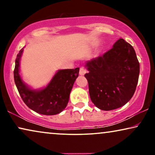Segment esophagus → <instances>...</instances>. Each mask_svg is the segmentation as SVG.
I'll use <instances>...</instances> for the list:
<instances>
[{
	"mask_svg": "<svg viewBox=\"0 0 155 155\" xmlns=\"http://www.w3.org/2000/svg\"><path fill=\"white\" fill-rule=\"evenodd\" d=\"M86 73H87V69L85 68H84V67H80V72H79L80 75H84Z\"/></svg>",
	"mask_w": 155,
	"mask_h": 155,
	"instance_id": "esophagus-1",
	"label": "esophagus"
}]
</instances>
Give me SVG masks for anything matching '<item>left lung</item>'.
I'll return each instance as SVG.
<instances>
[{
	"mask_svg": "<svg viewBox=\"0 0 155 155\" xmlns=\"http://www.w3.org/2000/svg\"><path fill=\"white\" fill-rule=\"evenodd\" d=\"M85 66L90 99L97 108L116 109L132 98L138 82L140 63L134 48L124 39Z\"/></svg>",
	"mask_w": 155,
	"mask_h": 155,
	"instance_id": "obj_1",
	"label": "left lung"
}]
</instances>
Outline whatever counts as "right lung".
<instances>
[{
	"instance_id": "add662e5",
	"label": "right lung",
	"mask_w": 155,
	"mask_h": 155,
	"mask_svg": "<svg viewBox=\"0 0 155 155\" xmlns=\"http://www.w3.org/2000/svg\"><path fill=\"white\" fill-rule=\"evenodd\" d=\"M23 48L15 59L14 80L21 98L29 109L43 115H55L66 107L74 82L79 74V68L58 71L47 87L39 91L31 90L21 80L19 61Z\"/></svg>"
}]
</instances>
